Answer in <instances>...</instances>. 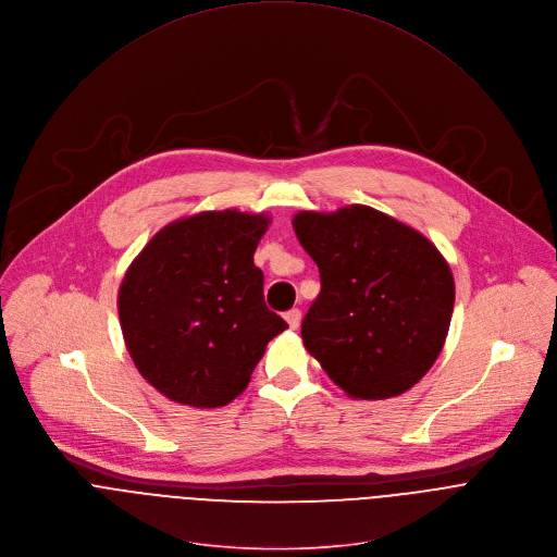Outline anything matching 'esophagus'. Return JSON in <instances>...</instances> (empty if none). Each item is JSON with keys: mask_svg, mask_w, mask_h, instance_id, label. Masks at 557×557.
<instances>
[{"mask_svg": "<svg viewBox=\"0 0 557 557\" xmlns=\"http://www.w3.org/2000/svg\"><path fill=\"white\" fill-rule=\"evenodd\" d=\"M284 319H286L288 327H290V330H295V327H299V321H301V310H299V308H293V310L284 312Z\"/></svg>", "mask_w": 557, "mask_h": 557, "instance_id": "34e87169", "label": "esophagus"}]
</instances>
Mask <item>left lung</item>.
<instances>
[{
  "label": "left lung",
  "mask_w": 557,
  "mask_h": 557,
  "mask_svg": "<svg viewBox=\"0 0 557 557\" xmlns=\"http://www.w3.org/2000/svg\"><path fill=\"white\" fill-rule=\"evenodd\" d=\"M293 230L321 275L301 338L330 381L354 400H385L418 385L446 343L455 306L440 249L369 206L301 210Z\"/></svg>",
  "instance_id": "left-lung-1"
}]
</instances>
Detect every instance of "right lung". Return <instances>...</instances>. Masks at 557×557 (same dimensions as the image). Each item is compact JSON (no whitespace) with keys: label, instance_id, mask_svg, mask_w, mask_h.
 <instances>
[{"label":"right lung","instance_id":"1","mask_svg":"<svg viewBox=\"0 0 557 557\" xmlns=\"http://www.w3.org/2000/svg\"><path fill=\"white\" fill-rule=\"evenodd\" d=\"M269 214L210 210L161 227L128 264L117 314L141 379L176 405L238 398L286 321L264 304L253 253Z\"/></svg>","mask_w":557,"mask_h":557}]
</instances>
